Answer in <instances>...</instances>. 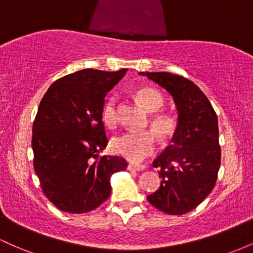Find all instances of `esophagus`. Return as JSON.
Segmentation results:
<instances>
[{"instance_id": "obj_1", "label": "esophagus", "mask_w": 253, "mask_h": 253, "mask_svg": "<svg viewBox=\"0 0 253 253\" xmlns=\"http://www.w3.org/2000/svg\"><path fill=\"white\" fill-rule=\"evenodd\" d=\"M127 169H129V170L140 171V170H144V169H145V167H144V166H139V165H133V163H129V165L127 166Z\"/></svg>"}]
</instances>
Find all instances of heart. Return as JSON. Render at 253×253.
<instances>
[{"mask_svg":"<svg viewBox=\"0 0 253 253\" xmlns=\"http://www.w3.org/2000/svg\"><path fill=\"white\" fill-rule=\"evenodd\" d=\"M135 98L141 107L149 113H155L163 105V98L154 88L144 87L135 92ZM102 120L107 126H115L118 121L116 97L108 96L102 108ZM150 126L162 140H167L175 134L177 121L169 114H157L150 118ZM156 137L151 131H128L116 135L112 140V149L115 154L124 156L133 162H139L154 151Z\"/></svg>","mask_w":253,"mask_h":253,"instance_id":"b5f03b06","label":"heart"}]
</instances>
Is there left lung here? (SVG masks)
Instances as JSON below:
<instances>
[{
    "mask_svg": "<svg viewBox=\"0 0 253 253\" xmlns=\"http://www.w3.org/2000/svg\"><path fill=\"white\" fill-rule=\"evenodd\" d=\"M173 97L177 129L171 144L154 161L162 177L148 201L169 215H184L209 196L221 165L217 116L208 97L191 80L168 72H141Z\"/></svg>",
    "mask_w": 253,
    "mask_h": 253,
    "instance_id": "left-lung-1",
    "label": "left lung"
}]
</instances>
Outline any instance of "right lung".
Returning <instances> with one entry per match:
<instances>
[{"instance_id": "right-lung-1", "label": "right lung", "mask_w": 253, "mask_h": 253, "mask_svg": "<svg viewBox=\"0 0 253 253\" xmlns=\"http://www.w3.org/2000/svg\"><path fill=\"white\" fill-rule=\"evenodd\" d=\"M127 69H82L52 83L32 128L33 167L46 198L57 209L84 213L112 193L110 177L125 170L119 156H98L108 144L102 108L107 92Z\"/></svg>"}]
</instances>
